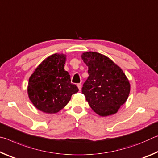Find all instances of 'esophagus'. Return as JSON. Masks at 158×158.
Instances as JSON below:
<instances>
[{
  "mask_svg": "<svg viewBox=\"0 0 158 158\" xmlns=\"http://www.w3.org/2000/svg\"><path fill=\"white\" fill-rule=\"evenodd\" d=\"M77 87H78V89L79 90H81V84H77Z\"/></svg>",
  "mask_w": 158,
  "mask_h": 158,
  "instance_id": "1",
  "label": "esophagus"
}]
</instances>
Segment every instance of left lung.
Masks as SVG:
<instances>
[{"label":"left lung","mask_w":158,"mask_h":158,"mask_svg":"<svg viewBox=\"0 0 158 158\" xmlns=\"http://www.w3.org/2000/svg\"><path fill=\"white\" fill-rule=\"evenodd\" d=\"M81 57L89 68V77L81 89L89 105L99 116L117 113L130 92V81L123 69L98 52H84Z\"/></svg>","instance_id":"1"}]
</instances>
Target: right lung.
Returning a JSON list of instances; mask_svg holds the SVG:
<instances>
[{
	"label": "right lung",
	"instance_id": "right-lung-1",
	"mask_svg": "<svg viewBox=\"0 0 158 158\" xmlns=\"http://www.w3.org/2000/svg\"><path fill=\"white\" fill-rule=\"evenodd\" d=\"M66 55L54 53L42 61L29 78L28 98L33 105L44 113L56 114L79 91L71 83L70 76L64 69Z\"/></svg>",
	"mask_w": 158,
	"mask_h": 158
}]
</instances>
